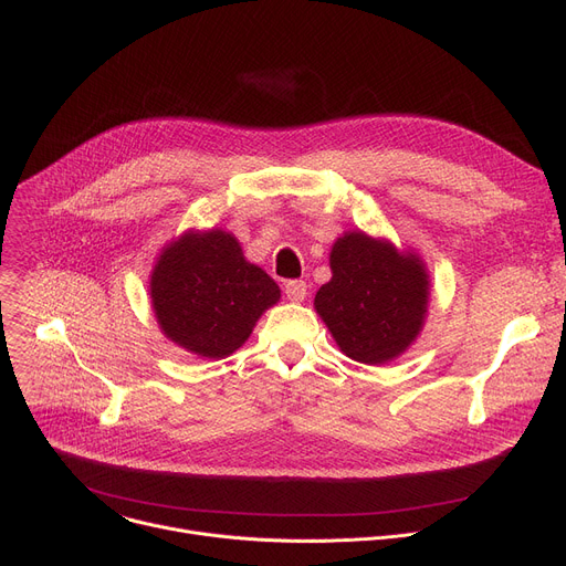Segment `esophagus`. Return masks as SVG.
<instances>
[{"mask_svg": "<svg viewBox=\"0 0 566 566\" xmlns=\"http://www.w3.org/2000/svg\"><path fill=\"white\" fill-rule=\"evenodd\" d=\"M286 291V298L291 303H303L307 298V284L303 280H291L284 284Z\"/></svg>", "mask_w": 566, "mask_h": 566, "instance_id": "1", "label": "esophagus"}]
</instances>
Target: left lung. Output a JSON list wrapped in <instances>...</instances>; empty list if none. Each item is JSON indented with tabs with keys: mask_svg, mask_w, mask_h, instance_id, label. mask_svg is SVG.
I'll return each instance as SVG.
<instances>
[{
	"mask_svg": "<svg viewBox=\"0 0 566 566\" xmlns=\"http://www.w3.org/2000/svg\"><path fill=\"white\" fill-rule=\"evenodd\" d=\"M331 271L314 310L339 350L374 367L397 360L424 328L431 280L422 256L355 229L335 241Z\"/></svg>",
	"mask_w": 566,
	"mask_h": 566,
	"instance_id": "1",
	"label": "left lung"
}]
</instances>
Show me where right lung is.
<instances>
[{"mask_svg":"<svg viewBox=\"0 0 566 566\" xmlns=\"http://www.w3.org/2000/svg\"><path fill=\"white\" fill-rule=\"evenodd\" d=\"M148 286L163 335L208 360L241 348L282 295L224 229H188L174 238L158 254Z\"/></svg>","mask_w":566,"mask_h":566,"instance_id":"add662e5","label":"right lung"}]
</instances>
